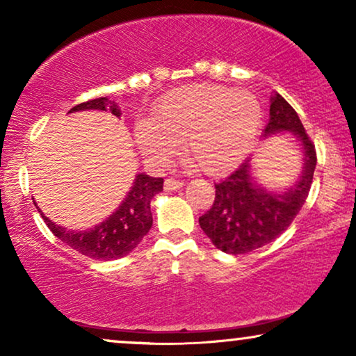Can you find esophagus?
Instances as JSON below:
<instances>
[{
  "mask_svg": "<svg viewBox=\"0 0 356 356\" xmlns=\"http://www.w3.org/2000/svg\"><path fill=\"white\" fill-rule=\"evenodd\" d=\"M184 186V181L183 179H173V178H168L165 179L163 183V188L167 189V191H175V189H179Z\"/></svg>",
  "mask_w": 356,
  "mask_h": 356,
  "instance_id": "34e87169",
  "label": "esophagus"
}]
</instances>
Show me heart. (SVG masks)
I'll list each match as a JSON object with an SVG mask.
<instances>
[{
	"label": "heart",
	"mask_w": 356,
	"mask_h": 356,
	"mask_svg": "<svg viewBox=\"0 0 356 356\" xmlns=\"http://www.w3.org/2000/svg\"><path fill=\"white\" fill-rule=\"evenodd\" d=\"M261 105L251 92L217 84L172 90L155 105L152 120H139V149L154 160H167L184 143L186 159L199 172L218 177L235 168L254 140Z\"/></svg>",
	"instance_id": "obj_1"
}]
</instances>
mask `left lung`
<instances>
[{
    "label": "left lung",
    "instance_id": "obj_1",
    "mask_svg": "<svg viewBox=\"0 0 356 356\" xmlns=\"http://www.w3.org/2000/svg\"><path fill=\"white\" fill-rule=\"evenodd\" d=\"M293 133L303 147V170L293 186L272 193L257 184L251 173V159H246L230 177L216 184L212 207L199 217V225L217 250L228 254H246L279 238L308 197L316 168V150L309 136L289 102L280 94L270 99L269 123L264 138Z\"/></svg>",
    "mask_w": 356,
    "mask_h": 356
}]
</instances>
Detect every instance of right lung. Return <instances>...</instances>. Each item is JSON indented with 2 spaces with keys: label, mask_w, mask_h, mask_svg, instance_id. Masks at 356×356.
<instances>
[{
  "label": "right lung",
  "mask_w": 356,
  "mask_h": 356,
  "mask_svg": "<svg viewBox=\"0 0 356 356\" xmlns=\"http://www.w3.org/2000/svg\"><path fill=\"white\" fill-rule=\"evenodd\" d=\"M81 110H108L118 118L121 116L118 105L106 97L72 106L70 113ZM162 189L163 178H154L144 173L136 175L133 186H131L124 201L121 202V206L99 225L79 232L67 230V228L56 225L55 222L43 216L40 209H37L53 235L60 238L72 250L79 251L81 254L89 256L92 259L111 261L129 254L139 245L140 240L147 235L150 227H152L150 201Z\"/></svg>",
  "instance_id": "1"
}]
</instances>
